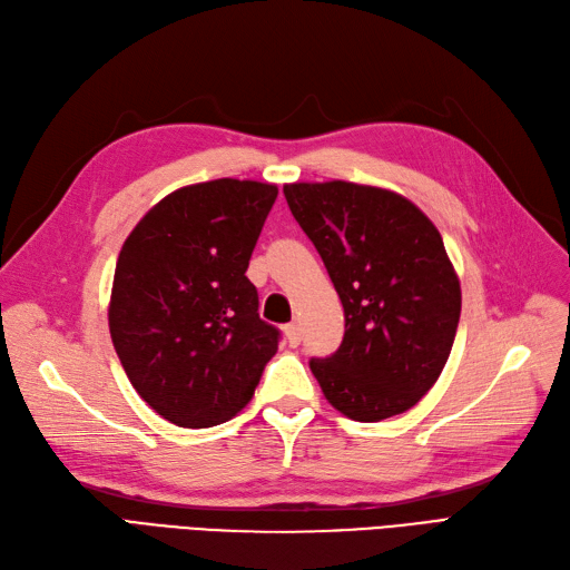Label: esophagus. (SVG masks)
<instances>
[{
  "label": "esophagus",
  "mask_w": 570,
  "mask_h": 570,
  "mask_svg": "<svg viewBox=\"0 0 570 570\" xmlns=\"http://www.w3.org/2000/svg\"><path fill=\"white\" fill-rule=\"evenodd\" d=\"M285 337L289 342V347H297V344L302 342V325L299 323H289L285 327Z\"/></svg>",
  "instance_id": "1"
}]
</instances>
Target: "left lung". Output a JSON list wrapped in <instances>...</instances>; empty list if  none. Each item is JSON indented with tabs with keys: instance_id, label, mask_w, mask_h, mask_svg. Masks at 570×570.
<instances>
[{
	"instance_id": "left-lung-1",
	"label": "left lung",
	"mask_w": 570,
	"mask_h": 570,
	"mask_svg": "<svg viewBox=\"0 0 570 570\" xmlns=\"http://www.w3.org/2000/svg\"><path fill=\"white\" fill-rule=\"evenodd\" d=\"M344 308L340 350L308 368L340 413L377 423L435 385L461 316V287L442 235L416 204L356 183L283 187Z\"/></svg>"
}]
</instances>
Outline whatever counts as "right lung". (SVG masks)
Masks as SVG:
<instances>
[{
	"label": "right lung",
	"instance_id": "obj_1",
	"mask_svg": "<svg viewBox=\"0 0 570 570\" xmlns=\"http://www.w3.org/2000/svg\"><path fill=\"white\" fill-rule=\"evenodd\" d=\"M278 187L187 185L145 214L118 254L109 331L128 381L180 428L243 411L281 331L258 318L247 266Z\"/></svg>",
	"mask_w": 570,
	"mask_h": 570
}]
</instances>
